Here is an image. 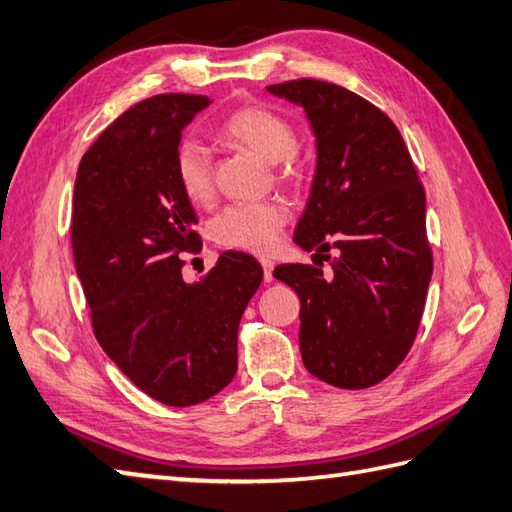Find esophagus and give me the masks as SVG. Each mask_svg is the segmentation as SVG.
I'll return each instance as SVG.
<instances>
[{
    "mask_svg": "<svg viewBox=\"0 0 512 512\" xmlns=\"http://www.w3.org/2000/svg\"><path fill=\"white\" fill-rule=\"evenodd\" d=\"M260 265H263L265 282H271L273 280V260L271 258H260Z\"/></svg>",
    "mask_w": 512,
    "mask_h": 512,
    "instance_id": "34e87169",
    "label": "esophagus"
}]
</instances>
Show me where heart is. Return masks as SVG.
Segmentation results:
<instances>
[{
    "label": "heart",
    "mask_w": 512,
    "mask_h": 512,
    "mask_svg": "<svg viewBox=\"0 0 512 512\" xmlns=\"http://www.w3.org/2000/svg\"><path fill=\"white\" fill-rule=\"evenodd\" d=\"M219 134L236 145L252 149L254 154L276 165L282 178H297L302 160L295 152V128L280 112L265 106H245L223 119ZM176 180L182 193L193 204H208L213 199V156L195 141L184 139L173 158ZM291 210L280 199L265 202H236L213 219L215 241L247 252L267 254L280 243L282 228Z\"/></svg>",
    "instance_id": "heart-1"
}]
</instances>
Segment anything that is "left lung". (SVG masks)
<instances>
[{
  "label": "left lung",
  "mask_w": 512,
  "mask_h": 512,
  "mask_svg": "<svg viewBox=\"0 0 512 512\" xmlns=\"http://www.w3.org/2000/svg\"><path fill=\"white\" fill-rule=\"evenodd\" d=\"M267 91L304 106L317 136L315 182L295 230L299 247L317 249L315 265H280L273 276L299 295L306 369L339 389H369L400 367L426 306V191L400 130L365 97L313 78Z\"/></svg>",
  "instance_id": "8db88e82"
}]
</instances>
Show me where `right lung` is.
I'll return each mask as SVG.
<instances>
[{
  "label": "right lung",
  "mask_w": 512,
  "mask_h": 512,
  "mask_svg": "<svg viewBox=\"0 0 512 512\" xmlns=\"http://www.w3.org/2000/svg\"><path fill=\"white\" fill-rule=\"evenodd\" d=\"M206 95L162 93L112 121L80 160L71 247L97 343L165 406L206 402L236 373V341L263 267L226 252L184 282L182 252L202 249L197 215L173 169L180 136Z\"/></svg>",
  "instance_id": "right-lung-1"
}]
</instances>
